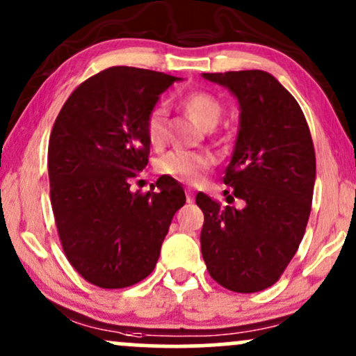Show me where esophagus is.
<instances>
[{
    "label": "esophagus",
    "mask_w": 356,
    "mask_h": 356,
    "mask_svg": "<svg viewBox=\"0 0 356 356\" xmlns=\"http://www.w3.org/2000/svg\"><path fill=\"white\" fill-rule=\"evenodd\" d=\"M186 194H187V202H192V201H194V191H192V189H187V191H186Z\"/></svg>",
    "instance_id": "1"
}]
</instances>
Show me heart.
<instances>
[{
  "label": "heart",
  "mask_w": 356,
  "mask_h": 356,
  "mask_svg": "<svg viewBox=\"0 0 356 356\" xmlns=\"http://www.w3.org/2000/svg\"><path fill=\"white\" fill-rule=\"evenodd\" d=\"M181 107L189 115L191 120L202 129H212L222 115L220 102L214 95L202 92V90L184 95L181 99ZM165 108L159 105L147 118V138L152 147H161L165 142ZM212 162H214V157L209 152L174 149L159 159L155 169L159 174L169 175L175 181L195 182L201 179L204 170L209 169Z\"/></svg>",
  "instance_id": "1"
}]
</instances>
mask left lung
<instances>
[{
    "label": "left lung",
    "mask_w": 356,
    "mask_h": 356,
    "mask_svg": "<svg viewBox=\"0 0 356 356\" xmlns=\"http://www.w3.org/2000/svg\"><path fill=\"white\" fill-rule=\"evenodd\" d=\"M238 99L239 129L224 184L227 202L199 192L201 251L207 271L236 293H256L280 280L303 239L312 211L316 159L295 97L271 73H202Z\"/></svg>",
    "instance_id": "left-lung-1"
}]
</instances>
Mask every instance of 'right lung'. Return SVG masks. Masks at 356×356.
Instances as JSON below:
<instances>
[{
	"label": "right lung",
	"instance_id": "1",
	"mask_svg": "<svg viewBox=\"0 0 356 356\" xmlns=\"http://www.w3.org/2000/svg\"><path fill=\"white\" fill-rule=\"evenodd\" d=\"M182 79L112 67L85 80L65 102L48 144L56 229L68 261L88 283L132 286L154 271L182 186L162 175L157 192L130 191L149 162L147 118L159 97Z\"/></svg>",
	"mask_w": 356,
	"mask_h": 356
}]
</instances>
